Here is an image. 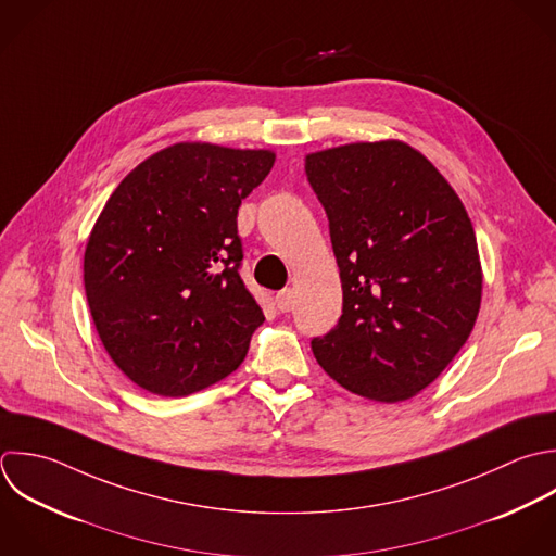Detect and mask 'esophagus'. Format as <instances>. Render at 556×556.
<instances>
[{
  "label": "esophagus",
  "instance_id": "esophagus-1",
  "mask_svg": "<svg viewBox=\"0 0 556 556\" xmlns=\"http://www.w3.org/2000/svg\"><path fill=\"white\" fill-rule=\"evenodd\" d=\"M277 307H279L281 312H290V309L294 307V294H292L290 288L277 292Z\"/></svg>",
  "mask_w": 556,
  "mask_h": 556
}]
</instances>
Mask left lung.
Wrapping results in <instances>:
<instances>
[{
    "mask_svg": "<svg viewBox=\"0 0 556 556\" xmlns=\"http://www.w3.org/2000/svg\"><path fill=\"white\" fill-rule=\"evenodd\" d=\"M305 173L342 281V316L312 351L349 392L407 401L442 375L477 323L483 270L470 216L401 140L309 153Z\"/></svg>",
    "mask_w": 556,
    "mask_h": 556,
    "instance_id": "8db88e82",
    "label": "left lung"
}]
</instances>
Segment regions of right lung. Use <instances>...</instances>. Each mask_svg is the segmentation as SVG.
Instances as JSON below:
<instances>
[{"label": "right lung", "mask_w": 556, "mask_h": 556, "mask_svg": "<svg viewBox=\"0 0 556 556\" xmlns=\"http://www.w3.org/2000/svg\"><path fill=\"white\" fill-rule=\"evenodd\" d=\"M275 164L266 149L177 142L110 194L84 288L112 362L138 388L188 396L247 357L262 307L240 279L238 207Z\"/></svg>", "instance_id": "add662e5"}]
</instances>
